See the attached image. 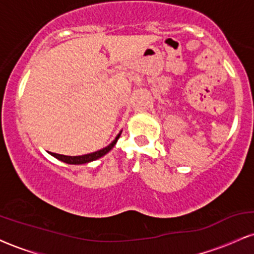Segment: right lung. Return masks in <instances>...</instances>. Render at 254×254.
I'll use <instances>...</instances> for the list:
<instances>
[{"label":"right lung","mask_w":254,"mask_h":254,"mask_svg":"<svg viewBox=\"0 0 254 254\" xmlns=\"http://www.w3.org/2000/svg\"><path fill=\"white\" fill-rule=\"evenodd\" d=\"M121 132L118 133L117 136H116V138L113 139L111 143L107 145V147L103 148V149L100 150H97L94 151V153H89V154H84V155H78V156H66V155H62V154H56V153H50L49 151V154L52 155L54 157H56V159L60 160V161L62 162H65V164H69V165H84V164H88V162H92V161H95V160L100 159V157H103L104 155H106L109 151L112 149L113 147H115V144L117 143L118 138L121 137Z\"/></svg>","instance_id":"1"}]
</instances>
